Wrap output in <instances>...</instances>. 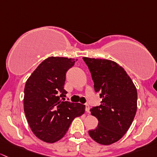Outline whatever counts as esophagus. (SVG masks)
<instances>
[{"label": "esophagus", "mask_w": 157, "mask_h": 157, "mask_svg": "<svg viewBox=\"0 0 157 157\" xmlns=\"http://www.w3.org/2000/svg\"><path fill=\"white\" fill-rule=\"evenodd\" d=\"M85 111H86L87 113H89L90 111V106L88 104H85Z\"/></svg>", "instance_id": "obj_1"}]
</instances>
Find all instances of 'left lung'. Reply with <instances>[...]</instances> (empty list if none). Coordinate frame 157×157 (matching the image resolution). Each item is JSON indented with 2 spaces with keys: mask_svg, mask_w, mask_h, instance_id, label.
I'll use <instances>...</instances> for the list:
<instances>
[{
  "mask_svg": "<svg viewBox=\"0 0 157 157\" xmlns=\"http://www.w3.org/2000/svg\"><path fill=\"white\" fill-rule=\"evenodd\" d=\"M88 67L95 92L102 98L100 106L90 109L98 120L96 128L88 132L90 138L109 145L123 137L137 111L138 93L125 69L112 60L83 57Z\"/></svg>",
  "mask_w": 157,
  "mask_h": 157,
  "instance_id": "8db88e82",
  "label": "left lung"
}]
</instances>
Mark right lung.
Masks as SVG:
<instances>
[{"label":"right lung","instance_id":"right-lung-1","mask_svg":"<svg viewBox=\"0 0 157 157\" xmlns=\"http://www.w3.org/2000/svg\"><path fill=\"white\" fill-rule=\"evenodd\" d=\"M76 60L48 57L25 83L23 102L27 121L35 136L47 143L60 140L73 119L85 113V105L60 101L67 94L63 88L66 73Z\"/></svg>","mask_w":157,"mask_h":157}]
</instances>
